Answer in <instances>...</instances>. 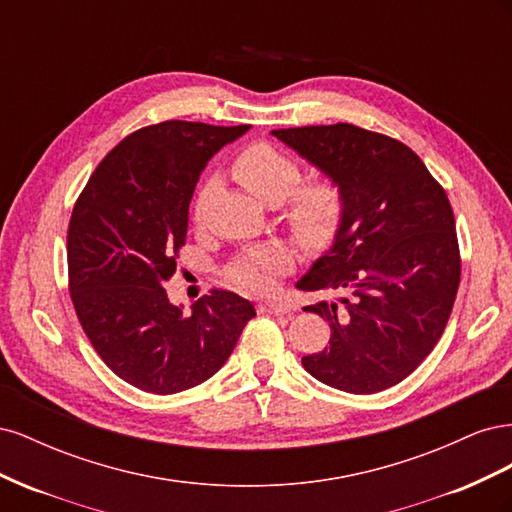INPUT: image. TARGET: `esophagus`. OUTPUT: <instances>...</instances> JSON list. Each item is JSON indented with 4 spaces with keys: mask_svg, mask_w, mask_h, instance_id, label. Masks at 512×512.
Instances as JSON below:
<instances>
[{
    "mask_svg": "<svg viewBox=\"0 0 512 512\" xmlns=\"http://www.w3.org/2000/svg\"><path fill=\"white\" fill-rule=\"evenodd\" d=\"M260 312H267V314H275V316H290L292 309L284 303H273V301H265L260 303Z\"/></svg>",
    "mask_w": 512,
    "mask_h": 512,
    "instance_id": "esophagus-1",
    "label": "esophagus"
}]
</instances>
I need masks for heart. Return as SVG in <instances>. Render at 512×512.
I'll use <instances>...</instances> for the list:
<instances>
[{
    "label": "heart",
    "mask_w": 512,
    "mask_h": 512,
    "mask_svg": "<svg viewBox=\"0 0 512 512\" xmlns=\"http://www.w3.org/2000/svg\"><path fill=\"white\" fill-rule=\"evenodd\" d=\"M232 168L245 188L265 198L267 203L277 205L286 198L284 218L301 245L320 250L333 243L346 215V196L337 179L320 175L301 181V164L286 151L262 141L241 149ZM207 192L209 183H205L194 198V222L203 218ZM288 265L290 256L286 247L282 243H267L232 260L226 277L230 284L243 290L269 292Z\"/></svg>",
    "instance_id": "1"
}]
</instances>
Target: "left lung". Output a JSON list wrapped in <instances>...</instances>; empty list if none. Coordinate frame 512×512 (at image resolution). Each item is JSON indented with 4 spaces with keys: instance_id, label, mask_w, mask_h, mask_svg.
Segmentation results:
<instances>
[{
    "instance_id": "left-lung-1",
    "label": "left lung",
    "mask_w": 512,
    "mask_h": 512,
    "mask_svg": "<svg viewBox=\"0 0 512 512\" xmlns=\"http://www.w3.org/2000/svg\"><path fill=\"white\" fill-rule=\"evenodd\" d=\"M271 134L337 179L346 196L331 250L297 282L337 297L305 307L329 322L331 339L301 363L339 391L389 389L438 344L457 297L461 258L448 196L391 136L352 123Z\"/></svg>"
}]
</instances>
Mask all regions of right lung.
<instances>
[{
  "label": "right lung",
  "instance_id": "1",
  "mask_svg": "<svg viewBox=\"0 0 512 512\" xmlns=\"http://www.w3.org/2000/svg\"><path fill=\"white\" fill-rule=\"evenodd\" d=\"M247 128L170 119L136 130L76 198L70 297L100 359L136 389L173 395L209 380L256 316L250 301L218 288L183 314L162 288L177 271L200 170Z\"/></svg>",
  "mask_w": 512,
  "mask_h": 512
}]
</instances>
